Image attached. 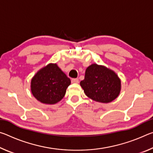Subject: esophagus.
Returning a JSON list of instances; mask_svg holds the SVG:
<instances>
[{
	"mask_svg": "<svg viewBox=\"0 0 153 153\" xmlns=\"http://www.w3.org/2000/svg\"><path fill=\"white\" fill-rule=\"evenodd\" d=\"M71 82L72 83H76V84H77V83H79V79H77V78H74L71 79Z\"/></svg>",
	"mask_w": 153,
	"mask_h": 153,
	"instance_id": "1",
	"label": "esophagus"
}]
</instances>
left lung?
Listing matches in <instances>:
<instances>
[{
    "instance_id": "1",
    "label": "left lung",
    "mask_w": 153,
    "mask_h": 153,
    "mask_svg": "<svg viewBox=\"0 0 153 153\" xmlns=\"http://www.w3.org/2000/svg\"><path fill=\"white\" fill-rule=\"evenodd\" d=\"M80 86L88 97L102 103L117 98L121 88V79L115 71L96 63L87 67Z\"/></svg>"
}]
</instances>
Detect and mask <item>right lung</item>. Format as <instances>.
I'll return each instance as SVG.
<instances>
[{
    "instance_id": "1",
    "label": "right lung",
    "mask_w": 153,
    "mask_h": 153,
    "mask_svg": "<svg viewBox=\"0 0 153 153\" xmlns=\"http://www.w3.org/2000/svg\"><path fill=\"white\" fill-rule=\"evenodd\" d=\"M71 80L56 63L40 69L31 80V92L38 101L54 105L64 97Z\"/></svg>"
}]
</instances>
